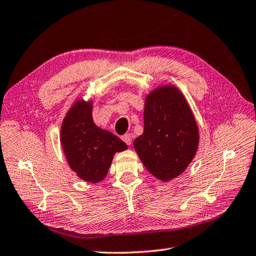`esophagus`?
<instances>
[{
    "instance_id": "obj_1",
    "label": "esophagus",
    "mask_w": 256,
    "mask_h": 256,
    "mask_svg": "<svg viewBox=\"0 0 256 256\" xmlns=\"http://www.w3.org/2000/svg\"><path fill=\"white\" fill-rule=\"evenodd\" d=\"M122 139L124 144H127L128 146H130V144H132V136L130 134H126L122 136Z\"/></svg>"
}]
</instances>
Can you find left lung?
Returning a JSON list of instances; mask_svg holds the SVG:
<instances>
[{"mask_svg":"<svg viewBox=\"0 0 256 256\" xmlns=\"http://www.w3.org/2000/svg\"><path fill=\"white\" fill-rule=\"evenodd\" d=\"M144 134L134 148L146 168L168 182L190 166L198 149L200 132L185 96L172 84L153 88L146 96Z\"/></svg>","mask_w":256,"mask_h":256,"instance_id":"left-lung-1","label":"left lung"}]
</instances>
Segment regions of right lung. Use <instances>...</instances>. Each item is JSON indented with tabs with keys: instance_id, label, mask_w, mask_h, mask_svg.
I'll use <instances>...</instances> for the list:
<instances>
[{
	"instance_id": "obj_1",
	"label": "right lung",
	"mask_w": 256,
	"mask_h": 256,
	"mask_svg": "<svg viewBox=\"0 0 256 256\" xmlns=\"http://www.w3.org/2000/svg\"><path fill=\"white\" fill-rule=\"evenodd\" d=\"M93 100H76L68 110L60 129V141L72 171L84 182L96 184L108 173L116 152L127 144L108 130L96 126Z\"/></svg>"
}]
</instances>
